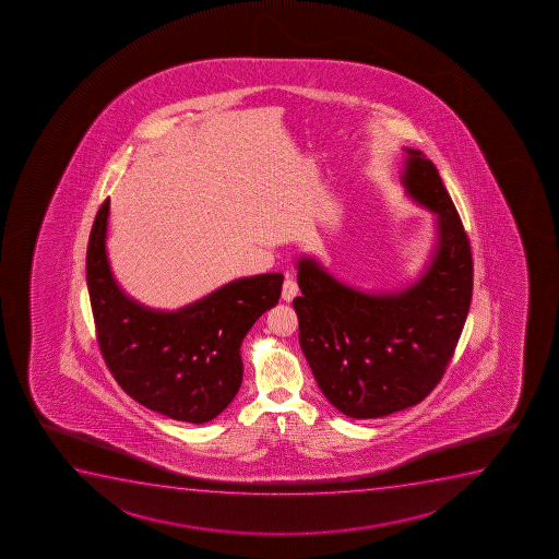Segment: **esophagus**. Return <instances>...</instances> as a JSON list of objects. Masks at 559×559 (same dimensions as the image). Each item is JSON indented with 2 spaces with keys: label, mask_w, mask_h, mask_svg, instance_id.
I'll return each instance as SVG.
<instances>
[{
  "label": "esophagus",
  "mask_w": 559,
  "mask_h": 559,
  "mask_svg": "<svg viewBox=\"0 0 559 559\" xmlns=\"http://www.w3.org/2000/svg\"><path fill=\"white\" fill-rule=\"evenodd\" d=\"M299 296V286H297L296 281L288 276L283 284V299L286 302L294 301L296 297Z\"/></svg>",
  "instance_id": "esophagus-1"
}]
</instances>
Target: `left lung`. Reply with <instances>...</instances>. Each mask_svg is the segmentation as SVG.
<instances>
[{
  "instance_id": "1",
  "label": "left lung",
  "mask_w": 559,
  "mask_h": 559,
  "mask_svg": "<svg viewBox=\"0 0 559 559\" xmlns=\"http://www.w3.org/2000/svg\"><path fill=\"white\" fill-rule=\"evenodd\" d=\"M406 197L436 215L432 249L414 283L365 292L318 258H297L299 344L318 385L352 419L419 404L451 361L472 302V249L432 160L404 147Z\"/></svg>"
}]
</instances>
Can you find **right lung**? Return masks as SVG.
<instances>
[{
	"label": "right lung",
	"mask_w": 559,
	"mask_h": 559,
	"mask_svg": "<svg viewBox=\"0 0 559 559\" xmlns=\"http://www.w3.org/2000/svg\"><path fill=\"white\" fill-rule=\"evenodd\" d=\"M110 198L87 245L86 278L100 352L121 389L170 419L202 425L223 414L241 388V344L273 309L284 276H243L178 310H157L127 296L114 276L106 231Z\"/></svg>",
	"instance_id": "right-lung-1"
}]
</instances>
